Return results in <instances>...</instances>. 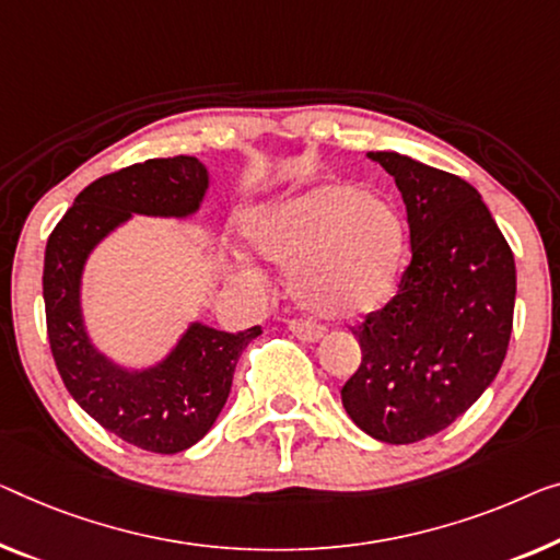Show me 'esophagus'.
<instances>
[{
  "mask_svg": "<svg viewBox=\"0 0 560 560\" xmlns=\"http://www.w3.org/2000/svg\"><path fill=\"white\" fill-rule=\"evenodd\" d=\"M289 329L294 331V337H299L302 341H319L324 337L322 327H316V324L304 322V319H294L289 324Z\"/></svg>",
  "mask_w": 560,
  "mask_h": 560,
  "instance_id": "34e87169",
  "label": "esophagus"
}]
</instances>
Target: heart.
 I'll return each instance as SVG.
<instances>
[{
  "label": "heart",
  "mask_w": 560,
  "mask_h": 560,
  "mask_svg": "<svg viewBox=\"0 0 560 560\" xmlns=\"http://www.w3.org/2000/svg\"><path fill=\"white\" fill-rule=\"evenodd\" d=\"M248 248L289 269L294 302L324 319L377 312L395 294L405 258V223L387 200L347 183H322L269 200L246 221ZM236 279L258 283L264 271L236 256Z\"/></svg>",
  "instance_id": "heart-1"
}]
</instances>
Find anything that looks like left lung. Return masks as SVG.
I'll list each match as a JSON object with an SVG mask.
<instances>
[{"instance_id":"left-lung-1","label":"left lung","mask_w":560,"mask_h":560,"mask_svg":"<svg viewBox=\"0 0 560 560\" xmlns=\"http://www.w3.org/2000/svg\"><path fill=\"white\" fill-rule=\"evenodd\" d=\"M395 178L412 261L364 316L362 364L341 405L366 435L410 445L453 424L495 380L513 331L515 258L478 190L399 153H366Z\"/></svg>"}]
</instances>
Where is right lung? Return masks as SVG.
Here are the masks:
<instances>
[{
  "label": "right lung",
  "mask_w": 560,
  "mask_h": 560,
  "mask_svg": "<svg viewBox=\"0 0 560 560\" xmlns=\"http://www.w3.org/2000/svg\"><path fill=\"white\" fill-rule=\"evenodd\" d=\"M208 168L194 155L153 158L103 175L74 198L45 248L47 337L57 372L82 410L107 432L148 453H183L213 428L252 327L229 334L190 322L161 362L128 370L90 339L82 316V271L100 241L138 215L188 219L203 203Z\"/></svg>",
  "instance_id": "right-lung-1"
}]
</instances>
